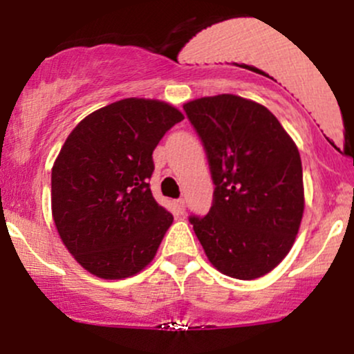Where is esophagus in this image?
Wrapping results in <instances>:
<instances>
[{"label":"esophagus","mask_w":354,"mask_h":354,"mask_svg":"<svg viewBox=\"0 0 354 354\" xmlns=\"http://www.w3.org/2000/svg\"><path fill=\"white\" fill-rule=\"evenodd\" d=\"M174 208H176V211L180 214L185 213V200H183V198H178V200H174Z\"/></svg>","instance_id":"obj_1"}]
</instances>
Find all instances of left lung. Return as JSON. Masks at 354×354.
<instances>
[{
  "label": "left lung",
  "mask_w": 354,
  "mask_h": 354,
  "mask_svg": "<svg viewBox=\"0 0 354 354\" xmlns=\"http://www.w3.org/2000/svg\"><path fill=\"white\" fill-rule=\"evenodd\" d=\"M205 145L213 206L191 216L209 263L236 279L261 278L286 258L304 211L295 141L263 104L236 95L183 104Z\"/></svg>",
  "instance_id": "8db88e82"
}]
</instances>
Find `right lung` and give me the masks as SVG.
<instances>
[{"label":"right lung","mask_w":354,"mask_h":354,"mask_svg":"<svg viewBox=\"0 0 354 354\" xmlns=\"http://www.w3.org/2000/svg\"><path fill=\"white\" fill-rule=\"evenodd\" d=\"M183 113L160 100L126 98L96 109L64 141L51 171L56 230L84 270L135 276L153 261L173 214L153 198V151Z\"/></svg>","instance_id":"obj_1"}]
</instances>
